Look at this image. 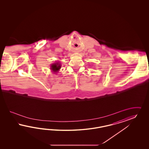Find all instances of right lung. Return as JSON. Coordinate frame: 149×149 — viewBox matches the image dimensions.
Returning <instances> with one entry per match:
<instances>
[{"label":"right lung","instance_id":"right-lung-1","mask_svg":"<svg viewBox=\"0 0 149 149\" xmlns=\"http://www.w3.org/2000/svg\"><path fill=\"white\" fill-rule=\"evenodd\" d=\"M61 68V64L59 62H56V63L51 64V67H50L52 72L55 74L58 72Z\"/></svg>","mask_w":149,"mask_h":149}]
</instances>
